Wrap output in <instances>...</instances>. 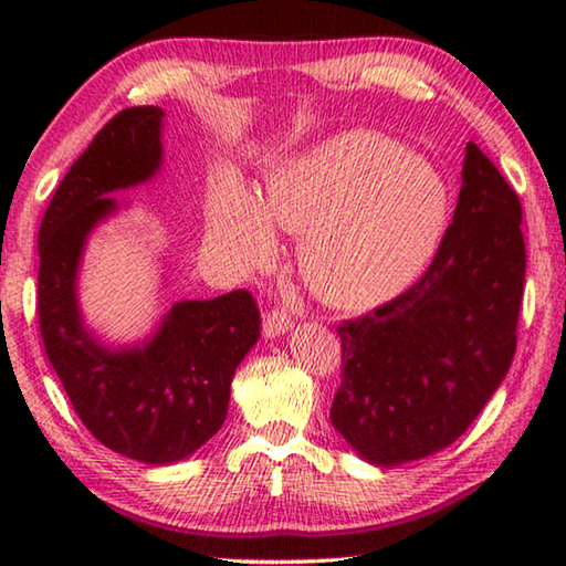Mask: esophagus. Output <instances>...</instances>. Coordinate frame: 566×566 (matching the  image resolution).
I'll return each mask as SVG.
<instances>
[{"instance_id":"obj_1","label":"esophagus","mask_w":566,"mask_h":566,"mask_svg":"<svg viewBox=\"0 0 566 566\" xmlns=\"http://www.w3.org/2000/svg\"><path fill=\"white\" fill-rule=\"evenodd\" d=\"M290 329H292V317L284 310H274V312H270L264 317V324H262L264 339H276V337H282V334H286Z\"/></svg>"}]
</instances>
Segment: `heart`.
<instances>
[{
    "label": "heart",
    "instance_id": "1",
    "mask_svg": "<svg viewBox=\"0 0 566 566\" xmlns=\"http://www.w3.org/2000/svg\"><path fill=\"white\" fill-rule=\"evenodd\" d=\"M452 191L432 161L369 129L339 132L282 159L264 197L237 175L207 207L209 247L232 270L274 252L276 227L304 232V280L329 304L361 310L399 294L442 247Z\"/></svg>",
    "mask_w": 566,
    "mask_h": 566
}]
</instances>
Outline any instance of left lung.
Masks as SVG:
<instances>
[{
    "mask_svg": "<svg viewBox=\"0 0 566 566\" xmlns=\"http://www.w3.org/2000/svg\"><path fill=\"white\" fill-rule=\"evenodd\" d=\"M522 205L482 149H464L454 219L427 274L342 322L332 427L375 467L437 454L462 437L510 371L524 290Z\"/></svg>",
    "mask_w": 566,
    "mask_h": 566,
    "instance_id": "1",
    "label": "left lung"
}]
</instances>
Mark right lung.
I'll return each instance as SVG.
<instances>
[{
  "mask_svg": "<svg viewBox=\"0 0 566 566\" xmlns=\"http://www.w3.org/2000/svg\"><path fill=\"white\" fill-rule=\"evenodd\" d=\"M161 129L165 109L119 112L66 171L40 227L46 357L84 427L151 467L181 462L222 429L234 371L260 339V310L244 290L175 302L147 337L127 344L107 342L84 317V252L129 207L114 195L161 175Z\"/></svg>",
  "mask_w": 566,
  "mask_h": 566,
  "instance_id": "1",
  "label": "right lung"
}]
</instances>
